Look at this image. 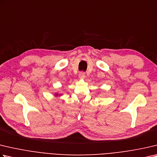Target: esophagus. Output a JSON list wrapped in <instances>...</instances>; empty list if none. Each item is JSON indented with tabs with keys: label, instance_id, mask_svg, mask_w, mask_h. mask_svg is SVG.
Instances as JSON below:
<instances>
[{
	"label": "esophagus",
	"instance_id": "esophagus-1",
	"mask_svg": "<svg viewBox=\"0 0 157 157\" xmlns=\"http://www.w3.org/2000/svg\"><path fill=\"white\" fill-rule=\"evenodd\" d=\"M85 77H86V75H85V73L84 72H80L79 73V78L80 79H84Z\"/></svg>",
	"mask_w": 157,
	"mask_h": 157
}]
</instances>
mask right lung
Instances as JSON below:
<instances>
[{"label":"right lung","instance_id":"add662e5","mask_svg":"<svg viewBox=\"0 0 157 157\" xmlns=\"http://www.w3.org/2000/svg\"><path fill=\"white\" fill-rule=\"evenodd\" d=\"M55 95H56V96H58V93H56Z\"/></svg>","mask_w":157,"mask_h":157}]
</instances>
